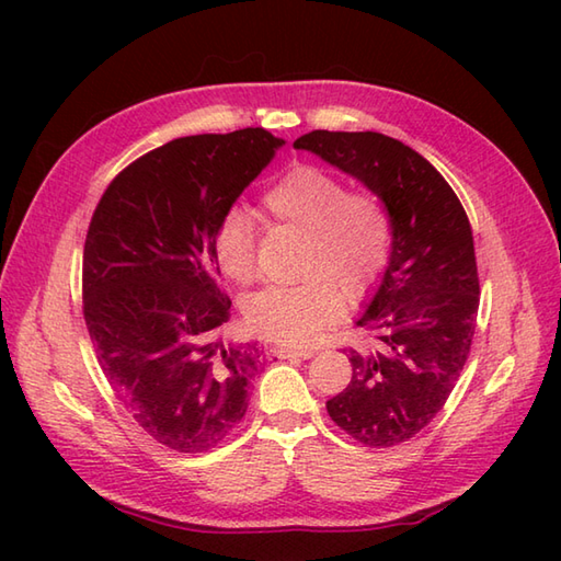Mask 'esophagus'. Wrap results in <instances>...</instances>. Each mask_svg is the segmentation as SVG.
Listing matches in <instances>:
<instances>
[{"instance_id":"obj_1","label":"esophagus","mask_w":561,"mask_h":561,"mask_svg":"<svg viewBox=\"0 0 561 561\" xmlns=\"http://www.w3.org/2000/svg\"><path fill=\"white\" fill-rule=\"evenodd\" d=\"M274 354H277L279 356V359H311V356L316 354L313 350H304V347H299V350H296V347H277V350H274Z\"/></svg>"}]
</instances>
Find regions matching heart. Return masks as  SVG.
<instances>
[{
	"label": "heart",
	"instance_id": "obj_1",
	"mask_svg": "<svg viewBox=\"0 0 561 561\" xmlns=\"http://www.w3.org/2000/svg\"><path fill=\"white\" fill-rule=\"evenodd\" d=\"M274 221L308 233L301 277L294 287H270L245 308L257 335L306 344L340 318L342 297L359 299L374 287L390 257V217L371 193H347L337 175L318 165H296L262 197ZM214 257L226 277L248 284L255 274V226L229 211L214 233Z\"/></svg>",
	"mask_w": 561,
	"mask_h": 561
}]
</instances>
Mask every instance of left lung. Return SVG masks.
Listing matches in <instances>:
<instances>
[{
  "mask_svg": "<svg viewBox=\"0 0 561 561\" xmlns=\"http://www.w3.org/2000/svg\"><path fill=\"white\" fill-rule=\"evenodd\" d=\"M374 193L390 217V257L356 325L352 380L328 414L364 446L412 438L444 408L470 354L480 306L472 229L432 163L378 133L313 129L294 141Z\"/></svg>",
  "mask_w": 561,
  "mask_h": 561,
  "instance_id": "obj_1",
  "label": "left lung"
}]
</instances>
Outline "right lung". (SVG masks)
I'll return each mask as SVG.
<instances>
[{
  "instance_id": "right-lung-1",
  "label": "right lung",
  "mask_w": 561,
  "mask_h": 561,
  "mask_svg": "<svg viewBox=\"0 0 561 561\" xmlns=\"http://www.w3.org/2000/svg\"><path fill=\"white\" fill-rule=\"evenodd\" d=\"M284 139L262 127L173 139L105 190L83 245V318L99 364L159 444L202 453L243 420L262 352L224 344L214 233Z\"/></svg>"
}]
</instances>
